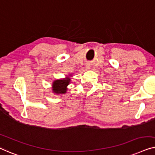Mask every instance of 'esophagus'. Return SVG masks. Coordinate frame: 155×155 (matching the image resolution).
Wrapping results in <instances>:
<instances>
[{
    "label": "esophagus",
    "instance_id": "obj_1",
    "mask_svg": "<svg viewBox=\"0 0 155 155\" xmlns=\"http://www.w3.org/2000/svg\"><path fill=\"white\" fill-rule=\"evenodd\" d=\"M86 69H90V67H89V65H88V64H87L86 65Z\"/></svg>",
    "mask_w": 155,
    "mask_h": 155
}]
</instances>
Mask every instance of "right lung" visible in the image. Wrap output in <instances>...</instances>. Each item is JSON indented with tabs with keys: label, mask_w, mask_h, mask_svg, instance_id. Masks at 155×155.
<instances>
[{
	"label": "right lung",
	"mask_w": 155,
	"mask_h": 155,
	"mask_svg": "<svg viewBox=\"0 0 155 155\" xmlns=\"http://www.w3.org/2000/svg\"><path fill=\"white\" fill-rule=\"evenodd\" d=\"M70 78L68 76L64 78L54 81L52 84V90L55 94H64L67 92V87L70 82Z\"/></svg>",
	"instance_id": "obj_1"
}]
</instances>
